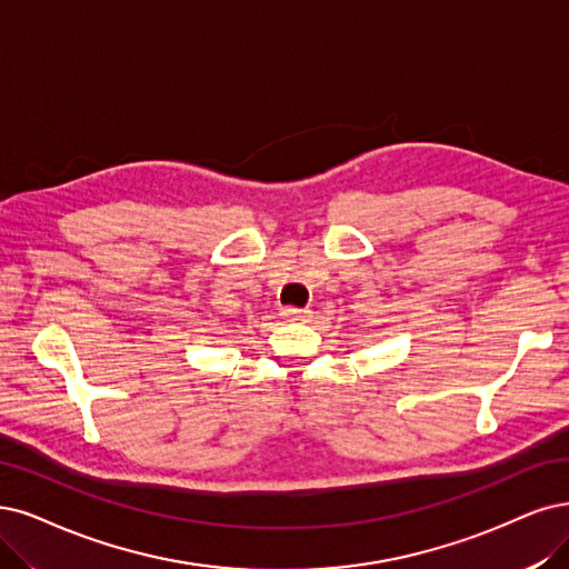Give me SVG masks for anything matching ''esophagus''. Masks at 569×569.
I'll return each mask as SVG.
<instances>
[{
	"label": "esophagus",
	"instance_id": "1",
	"mask_svg": "<svg viewBox=\"0 0 569 569\" xmlns=\"http://www.w3.org/2000/svg\"><path fill=\"white\" fill-rule=\"evenodd\" d=\"M283 317L292 319V321H309L311 311L309 309H300V307H283Z\"/></svg>",
	"mask_w": 569,
	"mask_h": 569
}]
</instances>
